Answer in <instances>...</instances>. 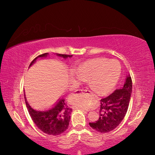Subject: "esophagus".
Instances as JSON below:
<instances>
[{
  "label": "esophagus",
  "mask_w": 155,
  "mask_h": 155,
  "mask_svg": "<svg viewBox=\"0 0 155 155\" xmlns=\"http://www.w3.org/2000/svg\"><path fill=\"white\" fill-rule=\"evenodd\" d=\"M85 94H90V91H87V90H83V89L78 90V91L77 92V93L73 94V96H74V97H76V96H77V95ZM75 108H76V109H81V108H78V107H75ZM82 110H83V111L84 112V113H87V110H83V109H82Z\"/></svg>",
  "instance_id": "1"
}]
</instances>
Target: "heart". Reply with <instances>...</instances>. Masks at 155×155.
I'll return each instance as SVG.
<instances>
[{
    "label": "heart",
    "instance_id": "obj_1",
    "mask_svg": "<svg viewBox=\"0 0 155 155\" xmlns=\"http://www.w3.org/2000/svg\"><path fill=\"white\" fill-rule=\"evenodd\" d=\"M78 75L90 78L89 84L98 93L106 94L113 89L119 79L121 67L118 62L105 58H95L84 62L77 68ZM78 107L88 108L92 104L88 101L75 100Z\"/></svg>",
    "mask_w": 155,
    "mask_h": 155
}]
</instances>
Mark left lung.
<instances>
[{"instance_id": "8db88e82", "label": "left lung", "mask_w": 155, "mask_h": 155, "mask_svg": "<svg viewBox=\"0 0 155 155\" xmlns=\"http://www.w3.org/2000/svg\"><path fill=\"white\" fill-rule=\"evenodd\" d=\"M132 87V80L128 74L123 87L101 100L99 118L95 123H89L90 127L103 133L110 132L117 127L126 115Z\"/></svg>"}]
</instances>
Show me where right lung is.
<instances>
[{
	"mask_svg": "<svg viewBox=\"0 0 155 155\" xmlns=\"http://www.w3.org/2000/svg\"><path fill=\"white\" fill-rule=\"evenodd\" d=\"M48 53H45L36 57L29 65V68L35 63L37 58L47 57ZM57 57L64 59L71 58L72 55L57 54ZM26 105L29 114L37 127L42 132L50 135H59L67 129L70 122L72 108L66 103L64 98L58 99L52 108L45 110H37L32 108L28 104L24 93Z\"/></svg>",
	"mask_w": 155,
	"mask_h": 155,
	"instance_id": "1",
	"label": "right lung"
}]
</instances>
